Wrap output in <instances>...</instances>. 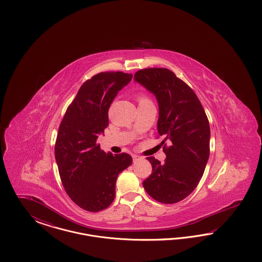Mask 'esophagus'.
<instances>
[{
  "label": "esophagus",
  "mask_w": 262,
  "mask_h": 262,
  "mask_svg": "<svg viewBox=\"0 0 262 262\" xmlns=\"http://www.w3.org/2000/svg\"><path fill=\"white\" fill-rule=\"evenodd\" d=\"M141 158L139 157V156H137V155H133V160H134V162L136 163L138 161V160H140Z\"/></svg>",
  "instance_id": "34e87169"
}]
</instances>
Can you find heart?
<instances>
[{
  "label": "heart",
  "mask_w": 262,
  "mask_h": 262,
  "mask_svg": "<svg viewBox=\"0 0 262 262\" xmlns=\"http://www.w3.org/2000/svg\"><path fill=\"white\" fill-rule=\"evenodd\" d=\"M139 103H142V102H145V101H148V99L146 98V97H144V96H140L139 97Z\"/></svg>",
  "instance_id": "b5f03b06"
}]
</instances>
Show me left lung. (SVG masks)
Returning a JSON list of instances; mask_svg holds the SVG:
<instances>
[{"label":"left lung","instance_id":"obj_1","mask_svg":"<svg viewBox=\"0 0 262 262\" xmlns=\"http://www.w3.org/2000/svg\"><path fill=\"white\" fill-rule=\"evenodd\" d=\"M135 81L158 102L159 136L172 142L164 147V164L147 157L152 174L143 187L152 199L171 204L185 200L198 187L209 158L210 127L193 90L168 69L140 70Z\"/></svg>","mask_w":262,"mask_h":262}]
</instances>
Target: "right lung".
I'll return each mask as SVG.
<instances>
[{
	"label": "right lung",
	"mask_w": 262,
	"mask_h": 262,
	"mask_svg": "<svg viewBox=\"0 0 262 262\" xmlns=\"http://www.w3.org/2000/svg\"><path fill=\"white\" fill-rule=\"evenodd\" d=\"M132 74L100 73L85 81L69 106L59 127L55 158L68 195L84 210L98 212L115 199L119 174L132 165L126 153L104 152L96 144L109 125L108 110Z\"/></svg>",
	"instance_id": "1"
}]
</instances>
